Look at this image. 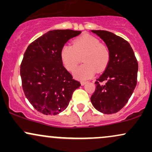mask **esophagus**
Returning a JSON list of instances; mask_svg holds the SVG:
<instances>
[{"label": "esophagus", "mask_w": 152, "mask_h": 152, "mask_svg": "<svg viewBox=\"0 0 152 152\" xmlns=\"http://www.w3.org/2000/svg\"><path fill=\"white\" fill-rule=\"evenodd\" d=\"M87 83V81H81V86H84L85 84Z\"/></svg>", "instance_id": "esophagus-1"}]
</instances>
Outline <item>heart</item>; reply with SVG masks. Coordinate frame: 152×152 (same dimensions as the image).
<instances>
[{"instance_id": "heart-1", "label": "heart", "mask_w": 152, "mask_h": 152, "mask_svg": "<svg viewBox=\"0 0 152 152\" xmlns=\"http://www.w3.org/2000/svg\"><path fill=\"white\" fill-rule=\"evenodd\" d=\"M61 59L68 71H74L82 57L83 64L74 72L75 78L85 80L91 78L95 74L106 69L110 58L109 49L106 45L100 43L97 38L89 34L80 36L73 41L72 46L64 45L61 50Z\"/></svg>"}]
</instances>
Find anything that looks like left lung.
I'll list each match as a JSON object with an SVG mask.
<instances>
[{"mask_svg": "<svg viewBox=\"0 0 152 152\" xmlns=\"http://www.w3.org/2000/svg\"><path fill=\"white\" fill-rule=\"evenodd\" d=\"M91 32L106 43L110 58L104 72L95 82L96 87L91 102L103 114H114L126 105L137 86L138 62L126 40L106 31Z\"/></svg>", "mask_w": 152, "mask_h": 152, "instance_id": "1", "label": "left lung"}]
</instances>
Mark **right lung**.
<instances>
[{
  "label": "right lung",
  "instance_id": "right-lung-1",
  "mask_svg": "<svg viewBox=\"0 0 152 152\" xmlns=\"http://www.w3.org/2000/svg\"><path fill=\"white\" fill-rule=\"evenodd\" d=\"M81 31L53 30L35 40L28 46L20 65L24 94L29 102L45 115L64 111L72 94L81 86L63 66L61 50Z\"/></svg>",
  "mask_w": 152,
  "mask_h": 152
}]
</instances>
